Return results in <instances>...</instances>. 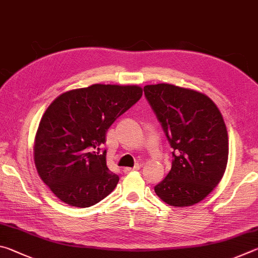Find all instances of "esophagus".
Here are the masks:
<instances>
[{
  "label": "esophagus",
  "mask_w": 258,
  "mask_h": 258,
  "mask_svg": "<svg viewBox=\"0 0 258 258\" xmlns=\"http://www.w3.org/2000/svg\"><path fill=\"white\" fill-rule=\"evenodd\" d=\"M139 169H141V165L137 164V165H135L134 168H124L123 169V172L124 173H129V172H132V171H137Z\"/></svg>",
  "instance_id": "esophagus-1"
}]
</instances>
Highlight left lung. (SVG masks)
Masks as SVG:
<instances>
[{"label":"left lung","mask_w":258,"mask_h":258,"mask_svg":"<svg viewBox=\"0 0 258 258\" xmlns=\"http://www.w3.org/2000/svg\"><path fill=\"white\" fill-rule=\"evenodd\" d=\"M144 93L166 135L172 166L154 190L171 206L197 204L218 186L228 163L223 116L212 99L170 84L147 85Z\"/></svg>","instance_id":"8db88e82"}]
</instances>
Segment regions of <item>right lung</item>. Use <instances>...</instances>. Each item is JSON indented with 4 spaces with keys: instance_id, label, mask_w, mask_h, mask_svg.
I'll return each instance as SVG.
<instances>
[{
    "instance_id": "add662e5",
    "label": "right lung",
    "mask_w": 258,
    "mask_h": 258,
    "mask_svg": "<svg viewBox=\"0 0 258 258\" xmlns=\"http://www.w3.org/2000/svg\"><path fill=\"white\" fill-rule=\"evenodd\" d=\"M139 86L95 84L61 94L40 119L34 144L38 175L66 204L89 207L113 191L119 177L106 165L107 129L141 99Z\"/></svg>"
}]
</instances>
